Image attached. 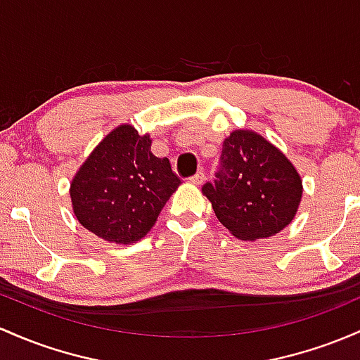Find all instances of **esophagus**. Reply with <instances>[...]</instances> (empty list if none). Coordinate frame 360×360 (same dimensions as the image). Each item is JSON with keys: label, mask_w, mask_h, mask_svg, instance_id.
<instances>
[{"label": "esophagus", "mask_w": 360, "mask_h": 360, "mask_svg": "<svg viewBox=\"0 0 360 360\" xmlns=\"http://www.w3.org/2000/svg\"><path fill=\"white\" fill-rule=\"evenodd\" d=\"M205 179H207V174H205L203 171H200V172H196L189 181H191L193 184H196V186H200V184H203Z\"/></svg>", "instance_id": "34e87169"}]
</instances>
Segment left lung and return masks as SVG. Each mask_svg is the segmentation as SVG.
Instances as JSON below:
<instances>
[{
  "instance_id": "1",
  "label": "left lung",
  "mask_w": 360,
  "mask_h": 360,
  "mask_svg": "<svg viewBox=\"0 0 360 360\" xmlns=\"http://www.w3.org/2000/svg\"><path fill=\"white\" fill-rule=\"evenodd\" d=\"M222 169L201 193L219 222L240 240L266 239L294 220L302 179L285 153L252 129H234L222 145Z\"/></svg>"
}]
</instances>
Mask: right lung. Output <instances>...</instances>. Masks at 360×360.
<instances>
[{"mask_svg": "<svg viewBox=\"0 0 360 360\" xmlns=\"http://www.w3.org/2000/svg\"><path fill=\"white\" fill-rule=\"evenodd\" d=\"M148 133L120 124L101 140L70 184L77 220L97 238L116 244L143 239L179 188L167 157L152 153Z\"/></svg>", "mask_w": 360, "mask_h": 360, "instance_id": "right-lung-1", "label": "right lung"}]
</instances>
